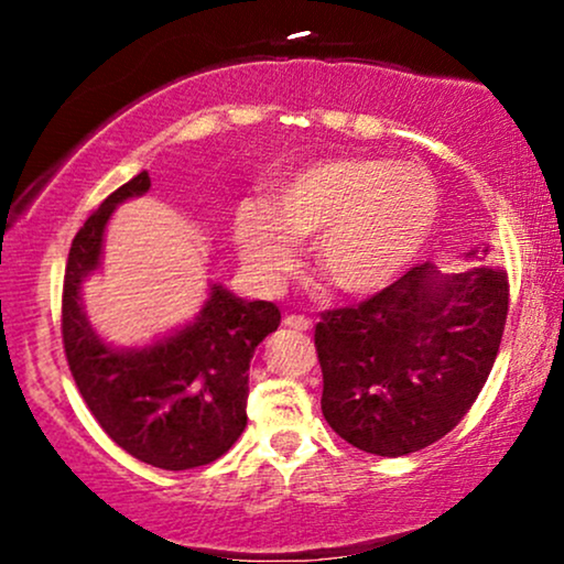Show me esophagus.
Instances as JSON below:
<instances>
[{
	"label": "esophagus",
	"instance_id": "34e87169",
	"mask_svg": "<svg viewBox=\"0 0 564 564\" xmlns=\"http://www.w3.org/2000/svg\"><path fill=\"white\" fill-rule=\"evenodd\" d=\"M283 326L294 328V332H310V328H313V321H310L307 315H286V318H283Z\"/></svg>",
	"mask_w": 564,
	"mask_h": 564
}]
</instances>
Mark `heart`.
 Instances as JSON below:
<instances>
[{
  "instance_id": "obj_1",
  "label": "heart",
  "mask_w": 564,
  "mask_h": 564,
  "mask_svg": "<svg viewBox=\"0 0 564 564\" xmlns=\"http://www.w3.org/2000/svg\"><path fill=\"white\" fill-rule=\"evenodd\" d=\"M440 193L422 166L366 156L321 159L278 185L273 204L236 217L243 262L262 281L294 264L291 238H315L321 275L349 294L373 291L416 260L435 230Z\"/></svg>"
}]
</instances>
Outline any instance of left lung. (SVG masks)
Segmentation results:
<instances>
[{
	"label": "left lung",
	"instance_id": "1",
	"mask_svg": "<svg viewBox=\"0 0 564 564\" xmlns=\"http://www.w3.org/2000/svg\"><path fill=\"white\" fill-rule=\"evenodd\" d=\"M507 313V273L440 275L432 264L360 304L326 310L315 326L323 416L341 440L377 456L437 443L488 381Z\"/></svg>",
	"mask_w": 564,
	"mask_h": 564
}]
</instances>
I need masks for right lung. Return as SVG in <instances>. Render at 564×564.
Masks as SVG:
<instances>
[{"mask_svg":"<svg viewBox=\"0 0 564 564\" xmlns=\"http://www.w3.org/2000/svg\"><path fill=\"white\" fill-rule=\"evenodd\" d=\"M148 172L102 200L70 243L63 278L61 332L84 403L108 437L151 467L183 471L217 462L246 426L249 360L281 323L273 302L236 300L212 286L198 321L142 349H111L84 318L82 281L100 262L113 206L142 196Z\"/></svg>","mask_w":564,"mask_h":564,"instance_id":"1","label":"right lung"}]
</instances>
